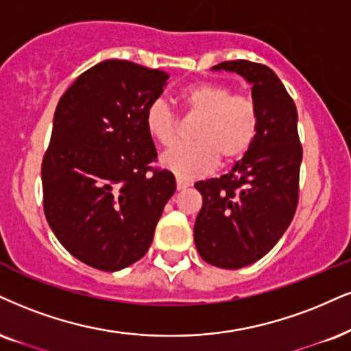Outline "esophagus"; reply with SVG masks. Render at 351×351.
I'll list each match as a JSON object with an SVG mask.
<instances>
[{
    "label": "esophagus",
    "mask_w": 351,
    "mask_h": 351,
    "mask_svg": "<svg viewBox=\"0 0 351 351\" xmlns=\"http://www.w3.org/2000/svg\"><path fill=\"white\" fill-rule=\"evenodd\" d=\"M176 184H177V190H184V189L190 187V182H189V180L180 179V177H177V179H176Z\"/></svg>",
    "instance_id": "1"
}]
</instances>
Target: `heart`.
Returning <instances> with one entry per match:
<instances>
[{
	"mask_svg": "<svg viewBox=\"0 0 351 351\" xmlns=\"http://www.w3.org/2000/svg\"><path fill=\"white\" fill-rule=\"evenodd\" d=\"M185 112L200 117L193 143L179 145L162 156V166L180 179H195L216 166L247 153L258 132V110L252 97L232 94L231 86L205 81L182 93ZM146 130L159 145L172 146L179 135V117L164 99H156L145 114Z\"/></svg>",
	"mask_w": 351,
	"mask_h": 351,
	"instance_id": "heart-1",
	"label": "heart"
}]
</instances>
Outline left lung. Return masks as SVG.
Returning a JSON list of instances; mask_svg holds the SVG:
<instances>
[{
  "instance_id": "obj_1",
  "label": "left lung",
  "mask_w": 351,
  "mask_h": 351,
  "mask_svg": "<svg viewBox=\"0 0 351 351\" xmlns=\"http://www.w3.org/2000/svg\"><path fill=\"white\" fill-rule=\"evenodd\" d=\"M232 71L252 86L258 132L228 174L200 180L203 205L193 241L206 263L236 270L270 252L287 231L300 197L302 148L291 96L265 64L234 60L211 68Z\"/></svg>"
}]
</instances>
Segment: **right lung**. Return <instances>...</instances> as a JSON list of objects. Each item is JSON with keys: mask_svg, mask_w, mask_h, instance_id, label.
Here are the masks:
<instances>
[{"mask_svg": "<svg viewBox=\"0 0 351 351\" xmlns=\"http://www.w3.org/2000/svg\"><path fill=\"white\" fill-rule=\"evenodd\" d=\"M169 75L127 60L89 68L56 106L42 161L43 211L56 239L77 261L104 271L148 252L176 177L153 169L148 106Z\"/></svg>", "mask_w": 351, "mask_h": 351, "instance_id": "add662e5", "label": "right lung"}]
</instances>
